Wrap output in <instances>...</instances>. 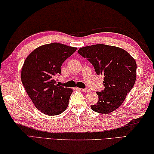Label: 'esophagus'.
Instances as JSON below:
<instances>
[{
    "mask_svg": "<svg viewBox=\"0 0 154 154\" xmlns=\"http://www.w3.org/2000/svg\"><path fill=\"white\" fill-rule=\"evenodd\" d=\"M80 90L83 91V92H89L90 91L89 88H82V89H80Z\"/></svg>",
    "mask_w": 154,
    "mask_h": 154,
    "instance_id": "esophagus-1",
    "label": "esophagus"
}]
</instances>
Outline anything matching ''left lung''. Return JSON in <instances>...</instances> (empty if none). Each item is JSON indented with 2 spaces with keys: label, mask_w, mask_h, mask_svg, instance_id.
<instances>
[{
  "label": "left lung",
  "mask_w": 154,
  "mask_h": 154,
  "mask_svg": "<svg viewBox=\"0 0 154 154\" xmlns=\"http://www.w3.org/2000/svg\"><path fill=\"white\" fill-rule=\"evenodd\" d=\"M78 53L93 65L97 74L104 75L105 88L97 92L99 101L91 109L103 114L114 111L135 82V60L122 48L101 44L80 48Z\"/></svg>",
  "instance_id": "8db88e82"
}]
</instances>
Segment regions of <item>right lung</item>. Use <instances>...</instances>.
Returning a JSON list of instances; mask_svg holds the SVG:
<instances>
[{
  "mask_svg": "<svg viewBox=\"0 0 154 154\" xmlns=\"http://www.w3.org/2000/svg\"><path fill=\"white\" fill-rule=\"evenodd\" d=\"M76 48L57 42L38 47L27 57L21 69V82L35 107L48 116L59 115L68 106L73 92L59 85L62 63Z\"/></svg>",
  "mask_w": 154,
  "mask_h": 154,
  "instance_id": "obj_1",
  "label": "right lung"
}]
</instances>
